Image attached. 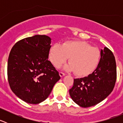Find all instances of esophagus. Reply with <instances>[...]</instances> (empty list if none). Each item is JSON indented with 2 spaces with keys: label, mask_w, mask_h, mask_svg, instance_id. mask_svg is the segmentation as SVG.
<instances>
[{
  "label": "esophagus",
  "mask_w": 123,
  "mask_h": 123,
  "mask_svg": "<svg viewBox=\"0 0 123 123\" xmlns=\"http://www.w3.org/2000/svg\"><path fill=\"white\" fill-rule=\"evenodd\" d=\"M59 75L60 76V77H63L64 76H65V74L62 72H59Z\"/></svg>",
  "instance_id": "34e87169"
}]
</instances>
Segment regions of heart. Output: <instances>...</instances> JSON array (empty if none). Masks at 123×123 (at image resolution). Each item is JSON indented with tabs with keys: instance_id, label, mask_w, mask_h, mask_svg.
Listing matches in <instances>:
<instances>
[{
	"instance_id": "1",
	"label": "heart",
	"mask_w": 123,
	"mask_h": 123,
	"mask_svg": "<svg viewBox=\"0 0 123 123\" xmlns=\"http://www.w3.org/2000/svg\"><path fill=\"white\" fill-rule=\"evenodd\" d=\"M100 56L99 50L84 41H69L62 45L55 44L49 51V59L55 67H59L69 57V63L63 69L74 71L79 76H86L94 71Z\"/></svg>"
}]
</instances>
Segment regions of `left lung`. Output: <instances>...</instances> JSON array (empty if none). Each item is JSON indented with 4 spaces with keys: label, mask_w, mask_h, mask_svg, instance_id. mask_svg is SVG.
Listing matches in <instances>:
<instances>
[{
    "label": "left lung",
    "mask_w": 123,
    "mask_h": 123,
    "mask_svg": "<svg viewBox=\"0 0 123 123\" xmlns=\"http://www.w3.org/2000/svg\"><path fill=\"white\" fill-rule=\"evenodd\" d=\"M117 80V66L112 52L107 47L100 50V59L92 74L74 79L69 89L73 100L79 106L87 108L98 104L112 92Z\"/></svg>",
    "instance_id": "obj_1"
}]
</instances>
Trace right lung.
<instances>
[{"mask_svg":"<svg viewBox=\"0 0 123 123\" xmlns=\"http://www.w3.org/2000/svg\"><path fill=\"white\" fill-rule=\"evenodd\" d=\"M51 38L35 35L18 41L10 53L7 75L14 94L28 104L45 100L60 79L48 60Z\"/></svg>","mask_w":123,"mask_h":123,"instance_id":"obj_1","label":"right lung"}]
</instances>
